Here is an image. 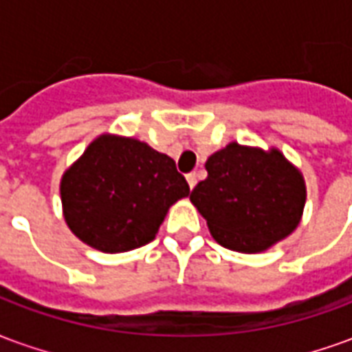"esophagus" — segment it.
<instances>
[{
  "mask_svg": "<svg viewBox=\"0 0 352 352\" xmlns=\"http://www.w3.org/2000/svg\"><path fill=\"white\" fill-rule=\"evenodd\" d=\"M186 181H188V186L194 188L196 183H198V173H196V171H194V173H188V175H186Z\"/></svg>",
  "mask_w": 352,
  "mask_h": 352,
  "instance_id": "1",
  "label": "esophagus"
}]
</instances>
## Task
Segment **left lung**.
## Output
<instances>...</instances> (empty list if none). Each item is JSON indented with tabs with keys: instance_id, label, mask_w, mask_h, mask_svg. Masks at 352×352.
<instances>
[{
	"instance_id": "left-lung-1",
	"label": "left lung",
	"mask_w": 352,
	"mask_h": 352,
	"mask_svg": "<svg viewBox=\"0 0 352 352\" xmlns=\"http://www.w3.org/2000/svg\"><path fill=\"white\" fill-rule=\"evenodd\" d=\"M207 179L190 201L217 243L237 252H262L290 236L305 206L302 173L277 151L230 143L206 162Z\"/></svg>"
}]
</instances>
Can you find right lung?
Here are the masks:
<instances>
[{"label":"right lung","mask_w":352,"mask_h":352,"mask_svg":"<svg viewBox=\"0 0 352 352\" xmlns=\"http://www.w3.org/2000/svg\"><path fill=\"white\" fill-rule=\"evenodd\" d=\"M67 226L101 252L151 243L177 199L190 194L173 158L133 138L100 135L60 183Z\"/></svg>","instance_id":"add662e5"}]
</instances>
